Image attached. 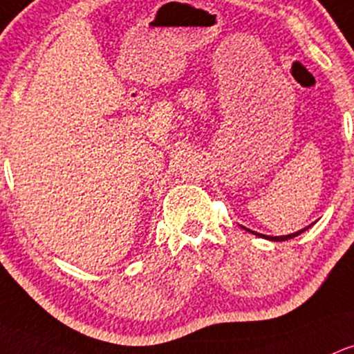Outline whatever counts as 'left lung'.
Wrapping results in <instances>:
<instances>
[{
    "mask_svg": "<svg viewBox=\"0 0 354 354\" xmlns=\"http://www.w3.org/2000/svg\"><path fill=\"white\" fill-rule=\"evenodd\" d=\"M305 230H308V227L304 228V230H298V232H295V233H290V235H281V236H268V235H262V233H256V232H252V230H249V232L254 233V235H257V236H262V239L272 240V242H283V240H290V239H293V236L300 235V233H304Z\"/></svg>",
    "mask_w": 354,
    "mask_h": 354,
    "instance_id": "8db88e82",
    "label": "left lung"
}]
</instances>
